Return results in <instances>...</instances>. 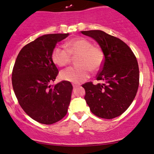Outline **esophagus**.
Here are the masks:
<instances>
[{
    "instance_id": "34e87169",
    "label": "esophagus",
    "mask_w": 154,
    "mask_h": 154,
    "mask_svg": "<svg viewBox=\"0 0 154 154\" xmlns=\"http://www.w3.org/2000/svg\"><path fill=\"white\" fill-rule=\"evenodd\" d=\"M79 85H80L76 84V83H73V84H72V86H73V88H77V87H78V86H79Z\"/></svg>"
}]
</instances>
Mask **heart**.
<instances>
[{"label": "heart", "mask_w": 154, "mask_h": 154, "mask_svg": "<svg viewBox=\"0 0 154 154\" xmlns=\"http://www.w3.org/2000/svg\"><path fill=\"white\" fill-rule=\"evenodd\" d=\"M65 48L56 46L52 51L51 59L56 66H66L71 62L72 56H76L77 66L69 67L60 73L63 80L79 83L85 81L91 70L97 72L101 69L104 62V53L100 47L93 45L88 39L78 37L65 43Z\"/></svg>", "instance_id": "heart-1"}]
</instances>
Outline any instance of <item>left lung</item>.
I'll use <instances>...</instances> for the list:
<instances>
[{"instance_id": "8db88e82", "label": "left lung", "mask_w": 154, "mask_h": 154, "mask_svg": "<svg viewBox=\"0 0 154 154\" xmlns=\"http://www.w3.org/2000/svg\"><path fill=\"white\" fill-rule=\"evenodd\" d=\"M93 38L104 53L105 59L96 76L103 83L82 85L85 100L91 112L103 119L122 114L135 98L139 86V67L135 54L120 39L101 30L81 31Z\"/></svg>"}]
</instances>
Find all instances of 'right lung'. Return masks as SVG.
Listing matches in <instances>:
<instances>
[{"label":"right lung","mask_w":154,"mask_h":154,"mask_svg":"<svg viewBox=\"0 0 154 154\" xmlns=\"http://www.w3.org/2000/svg\"><path fill=\"white\" fill-rule=\"evenodd\" d=\"M67 34H48L26 44L19 53L12 71V85L19 105L32 119L52 125L66 116L71 100L72 84L51 85L59 70L51 59L58 42Z\"/></svg>","instance_id":"right-lung-1"}]
</instances>
